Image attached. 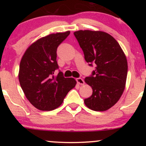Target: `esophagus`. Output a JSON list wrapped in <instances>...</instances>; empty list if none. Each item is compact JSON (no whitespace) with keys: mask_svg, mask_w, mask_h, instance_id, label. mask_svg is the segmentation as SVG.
<instances>
[{"mask_svg":"<svg viewBox=\"0 0 146 146\" xmlns=\"http://www.w3.org/2000/svg\"><path fill=\"white\" fill-rule=\"evenodd\" d=\"M76 81H77V82H78V84H80V85H84V81L83 79H82V78H77L76 79Z\"/></svg>","mask_w":146,"mask_h":146,"instance_id":"1","label":"esophagus"}]
</instances>
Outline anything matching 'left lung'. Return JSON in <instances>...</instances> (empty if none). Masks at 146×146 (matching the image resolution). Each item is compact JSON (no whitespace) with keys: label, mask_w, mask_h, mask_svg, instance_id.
Masks as SVG:
<instances>
[{"label":"left lung","mask_w":146,"mask_h":146,"mask_svg":"<svg viewBox=\"0 0 146 146\" xmlns=\"http://www.w3.org/2000/svg\"><path fill=\"white\" fill-rule=\"evenodd\" d=\"M85 60L95 70L84 81L93 89L85 105L95 111L113 106L123 94L126 82L128 62L124 52L113 36L101 31L80 30L74 32Z\"/></svg>","instance_id":"left-lung-1"}]
</instances>
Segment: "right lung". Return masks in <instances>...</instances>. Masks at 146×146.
<instances>
[{
	"label": "right lung",
	"instance_id": "add662e5",
	"mask_svg": "<svg viewBox=\"0 0 146 146\" xmlns=\"http://www.w3.org/2000/svg\"><path fill=\"white\" fill-rule=\"evenodd\" d=\"M70 34L51 33L33 42L27 48L20 63L18 79L27 99L35 108L49 111L58 108L76 85L74 78H64L56 61L57 48Z\"/></svg>",
	"mask_w": 146,
	"mask_h": 146
}]
</instances>
